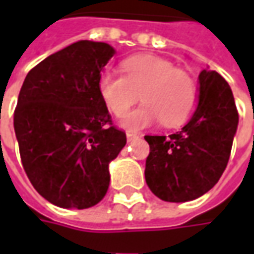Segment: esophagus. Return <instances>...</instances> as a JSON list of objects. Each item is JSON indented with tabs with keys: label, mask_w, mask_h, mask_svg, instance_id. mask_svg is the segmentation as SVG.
I'll return each instance as SVG.
<instances>
[{
	"label": "esophagus",
	"mask_w": 254,
	"mask_h": 254,
	"mask_svg": "<svg viewBox=\"0 0 254 254\" xmlns=\"http://www.w3.org/2000/svg\"><path fill=\"white\" fill-rule=\"evenodd\" d=\"M127 141L130 143V141H134V140H137L138 134H134V133H132V132H127Z\"/></svg>",
	"instance_id": "34e87169"
}]
</instances>
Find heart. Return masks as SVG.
<instances>
[{"label":"heart","mask_w":254,"mask_h":254,"mask_svg":"<svg viewBox=\"0 0 254 254\" xmlns=\"http://www.w3.org/2000/svg\"><path fill=\"white\" fill-rule=\"evenodd\" d=\"M121 69L124 76L109 70L102 73L98 91L107 109L117 117L129 110L140 92L144 103L122 118V127L141 130L159 121L173 127L190 117L197 105V87L185 70L151 54L127 58Z\"/></svg>","instance_id":"heart-1"}]
</instances>
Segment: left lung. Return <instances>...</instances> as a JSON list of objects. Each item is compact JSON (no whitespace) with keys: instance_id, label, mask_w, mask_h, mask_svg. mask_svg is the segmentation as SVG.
I'll return each instance as SVG.
<instances>
[{"instance_id":"obj_1","label":"left lung","mask_w":254,"mask_h":254,"mask_svg":"<svg viewBox=\"0 0 254 254\" xmlns=\"http://www.w3.org/2000/svg\"><path fill=\"white\" fill-rule=\"evenodd\" d=\"M238 127L231 88L209 67L198 74L197 107L181 130L145 136L147 185L160 200L191 201L212 189L229 162Z\"/></svg>"}]
</instances>
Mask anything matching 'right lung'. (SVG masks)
<instances>
[{
    "label": "right lung",
    "instance_id": "1",
    "mask_svg": "<svg viewBox=\"0 0 254 254\" xmlns=\"http://www.w3.org/2000/svg\"><path fill=\"white\" fill-rule=\"evenodd\" d=\"M116 54L105 42L78 41L31 69L14 110V133L36 191L61 208L85 209L105 197L109 165L127 144L98 91Z\"/></svg>",
    "mask_w": 254,
    "mask_h": 254
}]
</instances>
